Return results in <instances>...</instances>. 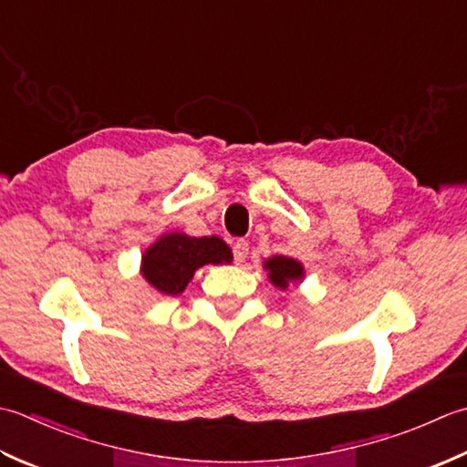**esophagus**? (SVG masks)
<instances>
[{"label":"esophagus","instance_id":"1","mask_svg":"<svg viewBox=\"0 0 467 467\" xmlns=\"http://www.w3.org/2000/svg\"><path fill=\"white\" fill-rule=\"evenodd\" d=\"M247 252H250V244H247L245 240H237L234 244V260H235V264L245 262Z\"/></svg>","mask_w":467,"mask_h":467}]
</instances>
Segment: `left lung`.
Listing matches in <instances>:
<instances>
[{
  "label": "left lung",
  "instance_id": "left-lung-1",
  "mask_svg": "<svg viewBox=\"0 0 467 467\" xmlns=\"http://www.w3.org/2000/svg\"><path fill=\"white\" fill-rule=\"evenodd\" d=\"M264 270L268 272V280L278 290H286L290 284H298L304 280V265L290 255H272L264 260Z\"/></svg>",
  "mask_w": 467,
  "mask_h": 467
}]
</instances>
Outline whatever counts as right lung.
<instances>
[{"instance_id":"add662e5","label":"right lung","mask_w":467,"mask_h":467,"mask_svg":"<svg viewBox=\"0 0 467 467\" xmlns=\"http://www.w3.org/2000/svg\"><path fill=\"white\" fill-rule=\"evenodd\" d=\"M232 260L234 254L222 237L169 232L159 235L140 255V275L150 288L165 296H177L199 268L207 264H232Z\"/></svg>"}]
</instances>
